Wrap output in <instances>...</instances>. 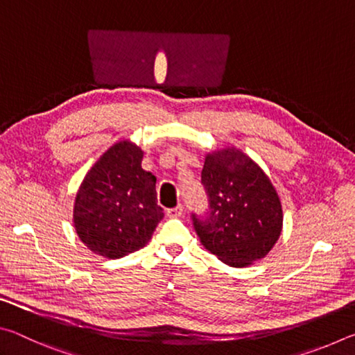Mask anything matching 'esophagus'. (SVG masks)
<instances>
[{
    "label": "esophagus",
    "instance_id": "34e87169",
    "mask_svg": "<svg viewBox=\"0 0 355 355\" xmlns=\"http://www.w3.org/2000/svg\"><path fill=\"white\" fill-rule=\"evenodd\" d=\"M182 214H183V205L167 209V216H169V218H180Z\"/></svg>",
    "mask_w": 355,
    "mask_h": 355
}]
</instances>
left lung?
Masks as SVG:
<instances>
[{
    "mask_svg": "<svg viewBox=\"0 0 355 355\" xmlns=\"http://www.w3.org/2000/svg\"><path fill=\"white\" fill-rule=\"evenodd\" d=\"M202 184L207 216L192 214L203 248L228 266L244 268L269 254L282 233L284 211L271 180L235 147L205 156Z\"/></svg>",
    "mask_w": 355,
    "mask_h": 355,
    "instance_id": "8db88e82",
    "label": "left lung"
}]
</instances>
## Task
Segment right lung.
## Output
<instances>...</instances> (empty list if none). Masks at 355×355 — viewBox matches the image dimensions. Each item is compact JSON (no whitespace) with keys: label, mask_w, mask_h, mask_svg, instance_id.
<instances>
[{"label":"right lung","mask_w":355,"mask_h":355,"mask_svg":"<svg viewBox=\"0 0 355 355\" xmlns=\"http://www.w3.org/2000/svg\"><path fill=\"white\" fill-rule=\"evenodd\" d=\"M142 156L133 142L114 144L76 192L75 230L94 254L114 260L142 249L164 218L156 200V177L142 169Z\"/></svg>","instance_id":"obj_1"}]
</instances>
